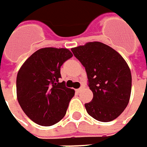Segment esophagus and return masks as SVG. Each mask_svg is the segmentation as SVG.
<instances>
[{
  "mask_svg": "<svg viewBox=\"0 0 147 147\" xmlns=\"http://www.w3.org/2000/svg\"><path fill=\"white\" fill-rule=\"evenodd\" d=\"M81 90H82V87H80V88H78V89H76V92H80Z\"/></svg>",
  "mask_w": 147,
  "mask_h": 147,
  "instance_id": "34e87169",
  "label": "esophagus"
}]
</instances>
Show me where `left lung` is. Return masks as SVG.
<instances>
[{
    "label": "left lung",
    "instance_id": "1",
    "mask_svg": "<svg viewBox=\"0 0 147 147\" xmlns=\"http://www.w3.org/2000/svg\"><path fill=\"white\" fill-rule=\"evenodd\" d=\"M71 51L85 67L93 93L92 102L85 103L87 113L101 122L115 119L125 109L131 92V73L125 60L100 42H90Z\"/></svg>",
    "mask_w": 147,
    "mask_h": 147
}]
</instances>
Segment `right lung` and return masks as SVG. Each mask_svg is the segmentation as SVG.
Listing matches in <instances>:
<instances>
[{"instance_id": "1", "label": "right lung", "mask_w": 147, "mask_h": 147, "mask_svg": "<svg viewBox=\"0 0 147 147\" xmlns=\"http://www.w3.org/2000/svg\"><path fill=\"white\" fill-rule=\"evenodd\" d=\"M72 56L67 49L44 48L22 65L17 76L18 100L34 123L50 126L65 115L75 91L59 82L60 67Z\"/></svg>"}]
</instances>
